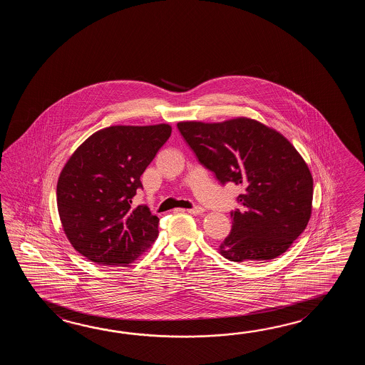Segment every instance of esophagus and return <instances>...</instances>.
Instances as JSON below:
<instances>
[{
  "label": "esophagus",
  "instance_id": "esophagus-1",
  "mask_svg": "<svg viewBox=\"0 0 365 365\" xmlns=\"http://www.w3.org/2000/svg\"><path fill=\"white\" fill-rule=\"evenodd\" d=\"M203 211H205V209L201 207V206H194L192 209L187 210V212H189V214H193V215H200Z\"/></svg>",
  "mask_w": 365,
  "mask_h": 365
}]
</instances>
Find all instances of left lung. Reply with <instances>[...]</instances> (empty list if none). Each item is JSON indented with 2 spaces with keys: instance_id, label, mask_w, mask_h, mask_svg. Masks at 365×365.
I'll list each match as a JSON object with an SVG mask.
<instances>
[{
  "instance_id": "obj_1",
  "label": "left lung",
  "mask_w": 365,
  "mask_h": 365,
  "mask_svg": "<svg viewBox=\"0 0 365 365\" xmlns=\"http://www.w3.org/2000/svg\"><path fill=\"white\" fill-rule=\"evenodd\" d=\"M198 162L225 185L242 186L232 228L220 253L233 262L269 261L284 253L309 222L313 179L282 134L250 118L220 124L179 123Z\"/></svg>"
}]
</instances>
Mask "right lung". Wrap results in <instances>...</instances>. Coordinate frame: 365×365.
Masks as SVG:
<instances>
[{
	"label": "right lung",
	"instance_id": "add662e5",
	"mask_svg": "<svg viewBox=\"0 0 365 365\" xmlns=\"http://www.w3.org/2000/svg\"><path fill=\"white\" fill-rule=\"evenodd\" d=\"M171 126H109L70 156L57 182L63 231L82 256L101 264H128L158 237L159 217L133 209L140 175L171 137Z\"/></svg>",
	"mask_w": 365,
	"mask_h": 365
}]
</instances>
